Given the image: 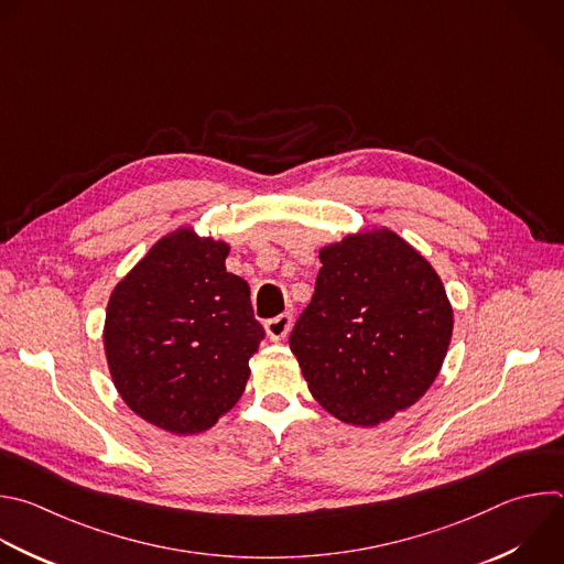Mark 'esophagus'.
<instances>
[{
  "instance_id": "obj_1",
  "label": "esophagus",
  "mask_w": 564,
  "mask_h": 564,
  "mask_svg": "<svg viewBox=\"0 0 564 564\" xmlns=\"http://www.w3.org/2000/svg\"><path fill=\"white\" fill-rule=\"evenodd\" d=\"M290 329H292V314L290 312H283V314H279V316H274L265 323V332H268L270 340H283L290 334Z\"/></svg>"
}]
</instances>
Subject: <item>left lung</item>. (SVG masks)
Wrapping results in <instances>:
<instances>
[{
    "label": "left lung",
    "mask_w": 564,
    "mask_h": 564,
    "mask_svg": "<svg viewBox=\"0 0 564 564\" xmlns=\"http://www.w3.org/2000/svg\"><path fill=\"white\" fill-rule=\"evenodd\" d=\"M321 270L290 349L312 397L338 421L373 427L436 381L454 310L430 261L388 228L318 252Z\"/></svg>",
    "instance_id": "1"
}]
</instances>
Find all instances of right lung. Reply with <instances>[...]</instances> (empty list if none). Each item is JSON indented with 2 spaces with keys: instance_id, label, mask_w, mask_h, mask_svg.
<instances>
[{
  "instance_id": "obj_1",
  "label": "right lung",
  "mask_w": 564,
  "mask_h": 564,
  "mask_svg": "<svg viewBox=\"0 0 564 564\" xmlns=\"http://www.w3.org/2000/svg\"><path fill=\"white\" fill-rule=\"evenodd\" d=\"M230 246L178 228L117 283L104 325L112 383L143 421L185 436L241 399L265 336L250 285L226 270Z\"/></svg>"
}]
</instances>
